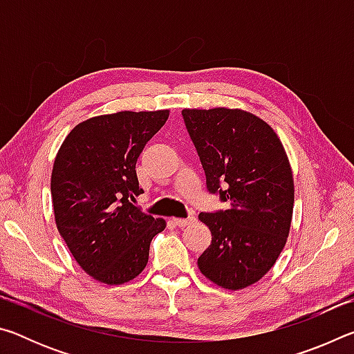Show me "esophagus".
Instances as JSON below:
<instances>
[{
	"label": "esophagus",
	"mask_w": 354,
	"mask_h": 354,
	"mask_svg": "<svg viewBox=\"0 0 354 354\" xmlns=\"http://www.w3.org/2000/svg\"><path fill=\"white\" fill-rule=\"evenodd\" d=\"M171 221H173V223H175L176 226L184 227V226H187V225H190V223H194L195 218H194V217H189V218H171Z\"/></svg>",
	"instance_id": "34e87169"
}]
</instances>
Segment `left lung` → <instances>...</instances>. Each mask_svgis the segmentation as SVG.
Returning <instances> with one entry per match:
<instances>
[{
	"mask_svg": "<svg viewBox=\"0 0 354 354\" xmlns=\"http://www.w3.org/2000/svg\"><path fill=\"white\" fill-rule=\"evenodd\" d=\"M183 117L207 190L227 201L226 211L198 215L212 234L198 268L218 287L245 289L266 277L289 237L295 196L289 158L270 124L248 111L183 109Z\"/></svg>",
	"mask_w": 354,
	"mask_h": 354,
	"instance_id": "1",
	"label": "left lung"
}]
</instances>
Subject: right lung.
Returning <instances> with one entry per match:
<instances>
[{
  "instance_id": "1",
  "label": "right lung",
  "mask_w": 354,
  "mask_h": 354,
  "mask_svg": "<svg viewBox=\"0 0 354 354\" xmlns=\"http://www.w3.org/2000/svg\"><path fill=\"white\" fill-rule=\"evenodd\" d=\"M170 115L120 111L84 120L65 137L51 173L59 232L87 274L107 286L133 281L148 263L149 243L164 218L142 212L136 164Z\"/></svg>"
}]
</instances>
